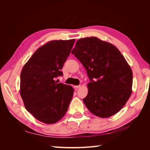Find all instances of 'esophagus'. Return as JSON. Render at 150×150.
Instances as JSON below:
<instances>
[{
  "mask_svg": "<svg viewBox=\"0 0 150 150\" xmlns=\"http://www.w3.org/2000/svg\"><path fill=\"white\" fill-rule=\"evenodd\" d=\"M74 88H76V89H79L81 88V86L79 85V86H74Z\"/></svg>",
  "mask_w": 150,
  "mask_h": 150,
  "instance_id": "obj_1",
  "label": "esophagus"
}]
</instances>
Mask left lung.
<instances>
[{
  "instance_id": "1",
  "label": "left lung",
  "mask_w": 150,
  "mask_h": 150,
  "mask_svg": "<svg viewBox=\"0 0 150 150\" xmlns=\"http://www.w3.org/2000/svg\"><path fill=\"white\" fill-rule=\"evenodd\" d=\"M90 80L83 101L93 114L109 117L120 111L132 92L133 72L120 51L95 37L79 39L71 52Z\"/></svg>"
}]
</instances>
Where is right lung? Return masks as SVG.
Returning a JSON list of instances; mask_svg holds the SVG:
<instances>
[{
	"mask_svg": "<svg viewBox=\"0 0 150 150\" xmlns=\"http://www.w3.org/2000/svg\"><path fill=\"white\" fill-rule=\"evenodd\" d=\"M75 39L52 40L39 47L21 73L20 94L27 111L46 124L59 121L67 110L74 89L57 83Z\"/></svg>",
	"mask_w": 150,
	"mask_h": 150,
	"instance_id": "right-lung-1",
	"label": "right lung"
}]
</instances>
